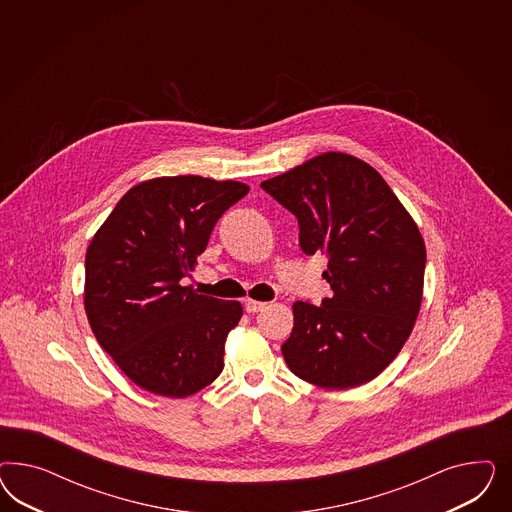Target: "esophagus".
<instances>
[{
    "instance_id": "1",
    "label": "esophagus",
    "mask_w": 512,
    "mask_h": 512,
    "mask_svg": "<svg viewBox=\"0 0 512 512\" xmlns=\"http://www.w3.org/2000/svg\"><path fill=\"white\" fill-rule=\"evenodd\" d=\"M244 306H246V311H248V313H257V311L264 310L266 302H257V300H251V298H248Z\"/></svg>"
}]
</instances>
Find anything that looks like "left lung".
<instances>
[{
	"label": "left lung",
	"mask_w": 512,
	"mask_h": 512,
	"mask_svg": "<svg viewBox=\"0 0 512 512\" xmlns=\"http://www.w3.org/2000/svg\"><path fill=\"white\" fill-rule=\"evenodd\" d=\"M295 214L300 248L325 253L334 295L298 300L281 353L296 377L343 390L375 379L402 351L422 302L426 246L383 176L355 155L326 152L261 184Z\"/></svg>",
	"instance_id": "left-lung-1"
}]
</instances>
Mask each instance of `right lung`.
I'll return each mask as SVG.
<instances>
[{
  "mask_svg": "<svg viewBox=\"0 0 512 512\" xmlns=\"http://www.w3.org/2000/svg\"><path fill=\"white\" fill-rule=\"evenodd\" d=\"M242 182L161 176L131 187L86 251L84 308L99 345L137 385L187 398L223 370L242 304L180 281L217 219L248 195Z\"/></svg>",
  "mask_w": 512,
  "mask_h": 512,
  "instance_id": "right-lung-1",
  "label": "right lung"
}]
</instances>
